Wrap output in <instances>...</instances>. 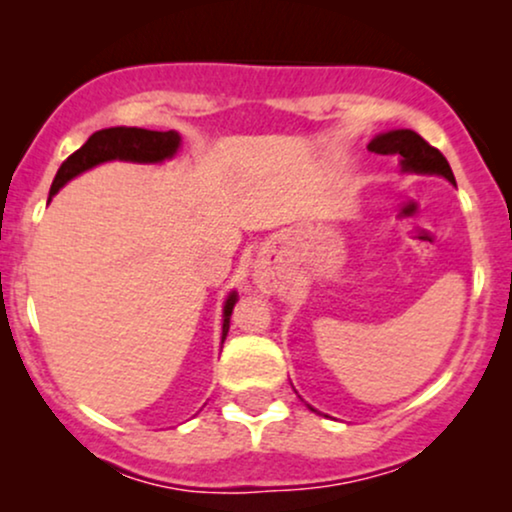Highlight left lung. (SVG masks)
<instances>
[{"label":"left lung","mask_w":512,"mask_h":512,"mask_svg":"<svg viewBox=\"0 0 512 512\" xmlns=\"http://www.w3.org/2000/svg\"><path fill=\"white\" fill-rule=\"evenodd\" d=\"M368 151L383 156H397L399 170H402V173L440 175V178H445L455 185V175H452L450 163L445 161V156L440 154L438 149H433L426 139H421L419 134L411 132V129H390V132L375 134V137L370 139Z\"/></svg>","instance_id":"obj_1"}]
</instances>
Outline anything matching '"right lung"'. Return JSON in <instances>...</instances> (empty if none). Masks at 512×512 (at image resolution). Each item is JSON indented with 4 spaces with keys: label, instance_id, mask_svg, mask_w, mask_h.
I'll use <instances>...</instances> for the list:
<instances>
[{
    "label": "right lung",
    "instance_id": "obj_1",
    "mask_svg": "<svg viewBox=\"0 0 512 512\" xmlns=\"http://www.w3.org/2000/svg\"><path fill=\"white\" fill-rule=\"evenodd\" d=\"M182 137L175 129L168 132H154V129L142 127H108L98 129L96 134L88 137V142L74 151L67 161L57 170L55 180L50 187V199L74 180L76 175L86 173V170L101 166L108 161H129V163H163L168 158L178 154ZM48 199V202H50ZM238 303V293H228L226 303H223V327H221V344L226 339L228 327H231L233 305Z\"/></svg>",
    "mask_w": 512,
    "mask_h": 512
}]
</instances>
